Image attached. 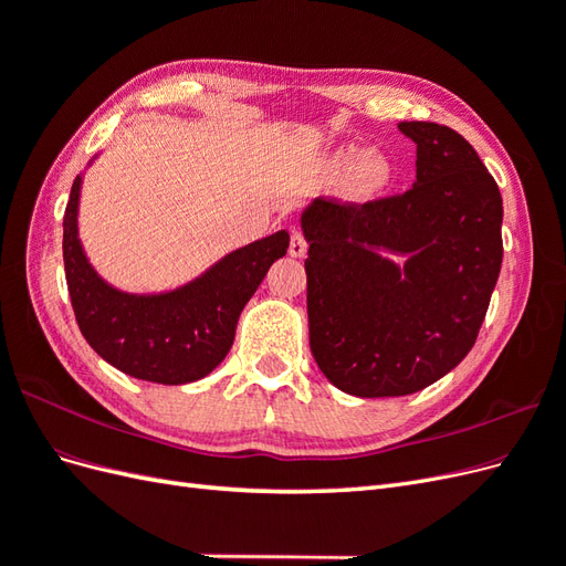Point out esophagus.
I'll return each mask as SVG.
<instances>
[{
    "label": "esophagus",
    "instance_id": "1",
    "mask_svg": "<svg viewBox=\"0 0 566 566\" xmlns=\"http://www.w3.org/2000/svg\"><path fill=\"white\" fill-rule=\"evenodd\" d=\"M290 254H293V256H304L306 254V241H304V233L300 229L290 231Z\"/></svg>",
    "mask_w": 566,
    "mask_h": 566
}]
</instances>
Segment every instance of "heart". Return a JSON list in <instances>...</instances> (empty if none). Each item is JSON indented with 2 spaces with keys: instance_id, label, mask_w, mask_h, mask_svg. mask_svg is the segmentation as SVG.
Listing matches in <instances>:
<instances>
[{
  "instance_id": "b5f03b06",
  "label": "heart",
  "mask_w": 566,
  "mask_h": 566,
  "mask_svg": "<svg viewBox=\"0 0 566 566\" xmlns=\"http://www.w3.org/2000/svg\"><path fill=\"white\" fill-rule=\"evenodd\" d=\"M331 169L337 177L354 172V184L361 193L380 191L391 177V167L380 153H366L364 156V150L358 146H347L337 150L335 158L331 160Z\"/></svg>"
}]
</instances>
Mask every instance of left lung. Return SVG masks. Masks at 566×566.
Here are the masks:
<instances>
[{
  "label": "left lung",
  "mask_w": 566,
  "mask_h": 566,
  "mask_svg": "<svg viewBox=\"0 0 566 566\" xmlns=\"http://www.w3.org/2000/svg\"><path fill=\"white\" fill-rule=\"evenodd\" d=\"M416 184L368 202L318 198L306 314L318 368L354 397H406L453 370L482 328L503 262V198L476 150L434 123H399ZM380 247L409 254L401 272Z\"/></svg>",
  "instance_id": "8db88e82"
}]
</instances>
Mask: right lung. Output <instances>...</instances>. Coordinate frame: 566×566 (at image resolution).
Returning a JSON list of instances; mask_svg holds the SVG:
<instances>
[{
  "label": "right lung",
  "mask_w": 566,
  "mask_h": 566,
  "mask_svg": "<svg viewBox=\"0 0 566 566\" xmlns=\"http://www.w3.org/2000/svg\"><path fill=\"white\" fill-rule=\"evenodd\" d=\"M80 181H73L63 217L65 281L80 333L101 358L136 380L184 385L205 378L224 361L238 316L269 266L287 252V231L231 252L175 293L125 295L101 281L82 252Z\"/></svg>",
  "instance_id": "right-lung-1"
}]
</instances>
